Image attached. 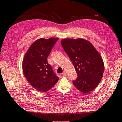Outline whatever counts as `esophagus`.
Here are the masks:
<instances>
[{"mask_svg": "<svg viewBox=\"0 0 122 122\" xmlns=\"http://www.w3.org/2000/svg\"><path fill=\"white\" fill-rule=\"evenodd\" d=\"M66 75V71H64L62 73V75L63 76H65Z\"/></svg>", "mask_w": 122, "mask_h": 122, "instance_id": "esophagus-1", "label": "esophagus"}]
</instances>
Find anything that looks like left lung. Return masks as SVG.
<instances>
[{
    "label": "left lung",
    "mask_w": 122,
    "mask_h": 122,
    "mask_svg": "<svg viewBox=\"0 0 122 122\" xmlns=\"http://www.w3.org/2000/svg\"><path fill=\"white\" fill-rule=\"evenodd\" d=\"M62 47L72 62L78 75L74 86L82 93L92 92L97 86L103 76V59L93 45L82 38H65Z\"/></svg>",
    "instance_id": "left-lung-1"
}]
</instances>
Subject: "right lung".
Instances as JSON below:
<instances>
[{
    "mask_svg": "<svg viewBox=\"0 0 122 122\" xmlns=\"http://www.w3.org/2000/svg\"><path fill=\"white\" fill-rule=\"evenodd\" d=\"M58 38H40L34 42L25 53L22 68L25 78L37 91L45 92L53 87L59 77L47 63V57Z\"/></svg>",
    "mask_w": 122,
    "mask_h": 122,
    "instance_id": "obj_1",
    "label": "right lung"
}]
</instances>
